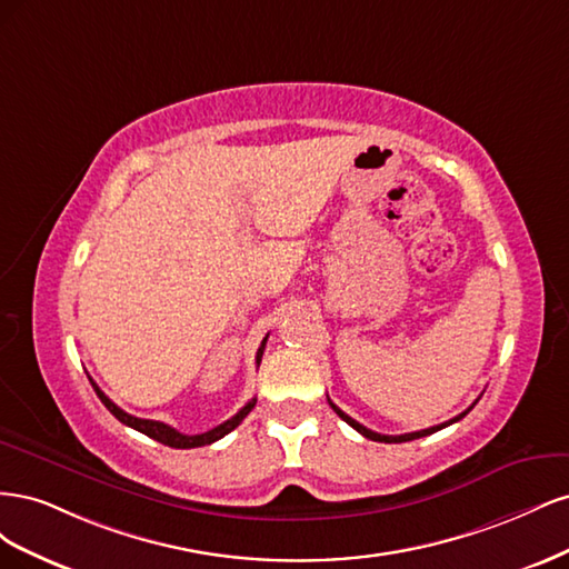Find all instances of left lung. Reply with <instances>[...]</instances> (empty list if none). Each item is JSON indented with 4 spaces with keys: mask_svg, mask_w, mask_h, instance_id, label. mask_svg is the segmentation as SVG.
Returning <instances> with one entry per match:
<instances>
[{
    "mask_svg": "<svg viewBox=\"0 0 569 569\" xmlns=\"http://www.w3.org/2000/svg\"><path fill=\"white\" fill-rule=\"evenodd\" d=\"M330 406H332V410L337 412V416L343 420V422H347V425H351L353 429H356V432H360V435H363L366 439H372V441H385V443H401V441H412V439H420V437H427V435H432V432H439V429H443V427H449V425H453V422H458L460 418H465V416H468V412L472 410V406L468 408V410H465V412H460V416L458 418H453V420H449V422H441V425H437V427H429V429H420V432H410V435H399V437H391V435H377V432H372V429H368V427H363V425H360V422H356L353 418H349L347 416V412H343V410H339L332 401H330Z\"/></svg>",
    "mask_w": 569,
    "mask_h": 569,
    "instance_id": "obj_1",
    "label": "left lung"
}]
</instances>
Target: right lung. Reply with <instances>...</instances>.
<instances>
[{"mask_svg": "<svg viewBox=\"0 0 569 569\" xmlns=\"http://www.w3.org/2000/svg\"><path fill=\"white\" fill-rule=\"evenodd\" d=\"M266 341H268V337L261 341V347H258V351H256V366L261 363ZM90 382H92V380H90ZM92 387H94L97 396L101 399V403H104V406L109 408L111 416H116L123 425L137 429V432H142V435H147V437H151V439H157V441L170 446V449H197V446H206V443H213V441L222 439L226 435H230L232 429H234L239 422H242V420L249 416V412H251V408L256 406V399H251L242 410L237 412V416H232L230 420H226L222 425L209 429V432H203V435H182V432H178V429H173V427L166 425V422H159V420H142V418L130 416V412H126L123 408H118V406L109 399V396H107L104 391H101L94 382H92Z\"/></svg>", "mask_w": 569, "mask_h": 569, "instance_id": "1", "label": "right lung"}]
</instances>
